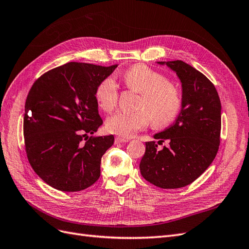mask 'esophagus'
Segmentation results:
<instances>
[{
	"instance_id": "obj_1",
	"label": "esophagus",
	"mask_w": 249,
	"mask_h": 249,
	"mask_svg": "<svg viewBox=\"0 0 249 249\" xmlns=\"http://www.w3.org/2000/svg\"><path fill=\"white\" fill-rule=\"evenodd\" d=\"M127 141H129V140L122 138V137H115L114 143H115V144H119V143H124V142H127Z\"/></svg>"
}]
</instances>
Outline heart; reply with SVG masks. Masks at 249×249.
Returning <instances> with one entry per match:
<instances>
[{
	"label": "heart",
	"instance_id": "1",
	"mask_svg": "<svg viewBox=\"0 0 249 249\" xmlns=\"http://www.w3.org/2000/svg\"><path fill=\"white\" fill-rule=\"evenodd\" d=\"M123 80L126 88L140 93L139 109L134 112L119 111L108 117L107 132L129 138L150 123L157 129L169 126L182 113L183 94L162 72L144 64H135L124 71ZM94 97L97 106L103 111L114 110L119 99L114 79L108 77L101 81L95 89Z\"/></svg>",
	"mask_w": 249,
	"mask_h": 249
}]
</instances>
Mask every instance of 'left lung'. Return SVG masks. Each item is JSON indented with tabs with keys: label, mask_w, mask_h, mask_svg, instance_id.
Instances as JSON below:
<instances>
[{
	"label": "left lung",
	"mask_w": 249,
	"mask_h": 249,
	"mask_svg": "<svg viewBox=\"0 0 249 249\" xmlns=\"http://www.w3.org/2000/svg\"><path fill=\"white\" fill-rule=\"evenodd\" d=\"M160 64L165 62L160 61ZM182 82L184 107L176 123L145 143L140 162L141 176L163 189L182 188L194 182L210 166L220 144L221 104L214 84L205 74L182 60L166 63Z\"/></svg>",
	"instance_id": "obj_1"
}]
</instances>
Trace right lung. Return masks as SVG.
<instances>
[{
	"mask_svg": "<svg viewBox=\"0 0 249 249\" xmlns=\"http://www.w3.org/2000/svg\"><path fill=\"white\" fill-rule=\"evenodd\" d=\"M116 66L69 62L44 72L30 89L24 115L26 154L38 177L57 190H84L101 176L102 157L114 136L88 134L103 124L95 89Z\"/></svg>",
	"mask_w": 249,
	"mask_h": 249,
	"instance_id": "obj_1",
	"label": "right lung"
}]
</instances>
